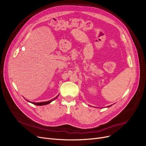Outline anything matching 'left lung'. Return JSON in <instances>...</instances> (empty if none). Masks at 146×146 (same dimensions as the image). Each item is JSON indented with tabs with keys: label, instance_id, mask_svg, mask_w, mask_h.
Returning a JSON list of instances; mask_svg holds the SVG:
<instances>
[{
	"label": "left lung",
	"instance_id": "obj_1",
	"mask_svg": "<svg viewBox=\"0 0 146 146\" xmlns=\"http://www.w3.org/2000/svg\"><path fill=\"white\" fill-rule=\"evenodd\" d=\"M112 105H110V106H107V107H108H108H110V106H111Z\"/></svg>",
	"mask_w": 146,
	"mask_h": 146
}]
</instances>
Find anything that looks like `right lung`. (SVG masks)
<instances>
[{"label": "right lung", "mask_w": 146, "mask_h": 146, "mask_svg": "<svg viewBox=\"0 0 146 146\" xmlns=\"http://www.w3.org/2000/svg\"><path fill=\"white\" fill-rule=\"evenodd\" d=\"M58 96H57L56 97H55L54 98H53L52 99H51V100H50V101H47V102H37V103L33 102H30V101H28L27 99H26V100H27L28 102H30V103H31V104H33L34 105H38V106H42V105H47V104H50L52 101H53L54 100H55L56 99H57V98H58Z\"/></svg>", "instance_id": "right-lung-1"}]
</instances>
